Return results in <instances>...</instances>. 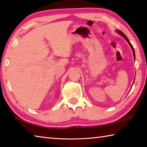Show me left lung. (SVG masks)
Here are the masks:
<instances>
[{"instance_id": "8db88e82", "label": "left lung", "mask_w": 147, "mask_h": 147, "mask_svg": "<svg viewBox=\"0 0 147 147\" xmlns=\"http://www.w3.org/2000/svg\"><path fill=\"white\" fill-rule=\"evenodd\" d=\"M117 32H118V33H119V34L122 36V37H124L125 38V40L127 41L128 42V43L129 44V45L130 46V47H131V48H132V51H133V55H134V59H135V51H134V48H133V46H132V44H131L130 42V41L128 40V38L126 37V35L124 34V33H123L122 32H121L120 30H117Z\"/></svg>"}]
</instances>
